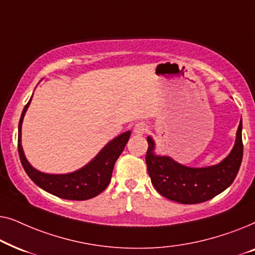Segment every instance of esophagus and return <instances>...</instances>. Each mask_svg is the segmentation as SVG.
<instances>
[{"mask_svg":"<svg viewBox=\"0 0 255 255\" xmlns=\"http://www.w3.org/2000/svg\"><path fill=\"white\" fill-rule=\"evenodd\" d=\"M133 131L135 134H144L146 131H147V127H146L145 123H142V122H140V123H137L134 125L133 128Z\"/></svg>","mask_w":255,"mask_h":255,"instance_id":"34e87169","label":"esophagus"}]
</instances>
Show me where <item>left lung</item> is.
<instances>
[{"mask_svg":"<svg viewBox=\"0 0 255 255\" xmlns=\"http://www.w3.org/2000/svg\"><path fill=\"white\" fill-rule=\"evenodd\" d=\"M242 128L240 121L231 153L218 165L205 168H190L180 165L169 156L156 155L154 141L147 137L146 165L156 191L163 197L182 204L202 203L224 191L236 179L243 161Z\"/></svg>","mask_w":255,"mask_h":255,"instance_id":"8db88e82","label":"left lung"}]
</instances>
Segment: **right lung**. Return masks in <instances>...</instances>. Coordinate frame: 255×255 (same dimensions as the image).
I'll use <instances>...</instances> for the list:
<instances>
[{
	"label": "right lung",
	"mask_w": 255,
	"mask_h": 255,
	"mask_svg": "<svg viewBox=\"0 0 255 255\" xmlns=\"http://www.w3.org/2000/svg\"><path fill=\"white\" fill-rule=\"evenodd\" d=\"M30 102L31 99L24 107L22 116H20L18 124V145H17L18 146L20 162H22L23 168L30 179L41 189L54 195V196L65 198V200L85 201L102 193L110 182L115 162L120 158L121 153L123 152L125 145L130 138L131 132H124L123 134L118 135L117 138L111 140L95 156V159L76 172L60 174V175L41 173L39 170L34 169L27 162L22 148V142H20V133H22L20 130H22L23 118Z\"/></svg>",
	"instance_id": "right-lung-1"
}]
</instances>
